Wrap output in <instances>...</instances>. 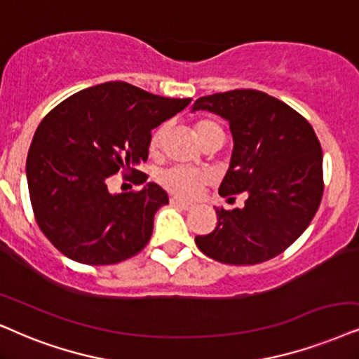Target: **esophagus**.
<instances>
[{
    "label": "esophagus",
    "mask_w": 359,
    "mask_h": 359,
    "mask_svg": "<svg viewBox=\"0 0 359 359\" xmlns=\"http://www.w3.org/2000/svg\"><path fill=\"white\" fill-rule=\"evenodd\" d=\"M170 203H172V205L179 207V208H184V210H190V208H192V203L180 201V198H177V197H170Z\"/></svg>",
    "instance_id": "esophagus-1"
}]
</instances>
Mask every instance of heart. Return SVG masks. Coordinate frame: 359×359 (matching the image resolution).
I'll return each mask as SVG.
<instances>
[{
	"label": "heart",
	"instance_id": "obj_1",
	"mask_svg": "<svg viewBox=\"0 0 359 359\" xmlns=\"http://www.w3.org/2000/svg\"><path fill=\"white\" fill-rule=\"evenodd\" d=\"M194 130L201 142L213 133H222L220 126L210 119H198L195 122ZM162 137H164V127H158L156 133L152 134L151 142H149V149H151L152 154L158 152L162 144ZM158 180H161V184L164 185L169 192L177 195V197L192 198L201 192L203 185L212 182V174L203 169H190V167L174 165L170 167V169L162 172Z\"/></svg>",
	"mask_w": 359,
	"mask_h": 359
}]
</instances>
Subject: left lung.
Wrapping results in <instances>:
<instances>
[{
  "instance_id": "obj_1",
  "label": "left lung",
  "mask_w": 359,
  "mask_h": 359,
  "mask_svg": "<svg viewBox=\"0 0 359 359\" xmlns=\"http://www.w3.org/2000/svg\"><path fill=\"white\" fill-rule=\"evenodd\" d=\"M229 121L232 161L219 194L248 195L243 208H215L217 226L195 243L213 260L257 265L285 252L305 232L323 197V152L305 117L255 89L198 97L194 111Z\"/></svg>"
}]
</instances>
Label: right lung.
Returning <instances> with one entry per match:
<instances>
[{"instance_id": "add662e5", "label": "right lung", "mask_w": 359, "mask_h": 359, "mask_svg": "<svg viewBox=\"0 0 359 359\" xmlns=\"http://www.w3.org/2000/svg\"><path fill=\"white\" fill-rule=\"evenodd\" d=\"M190 99L162 97L114 81L72 94L49 111L31 142L26 177L34 219L62 255L86 265H114L149 243L154 215L169 203L157 184L112 196L107 182L122 171L136 184L147 175L154 127Z\"/></svg>"}]
</instances>
